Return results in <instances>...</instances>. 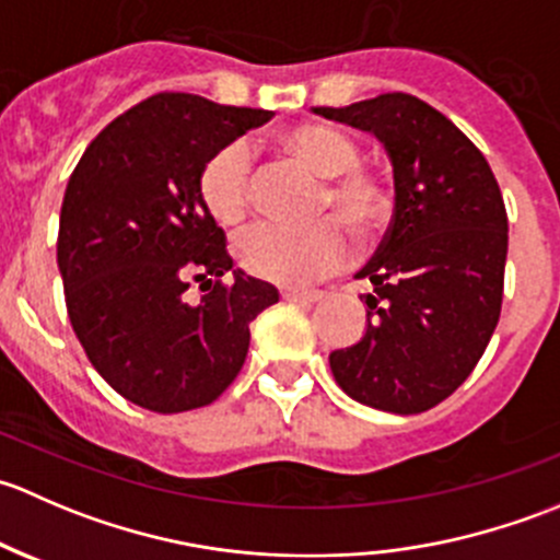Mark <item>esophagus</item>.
<instances>
[{
  "label": "esophagus",
  "instance_id": "34e87169",
  "mask_svg": "<svg viewBox=\"0 0 560 560\" xmlns=\"http://www.w3.org/2000/svg\"><path fill=\"white\" fill-rule=\"evenodd\" d=\"M281 298H284V301H290V303H314V301H319L322 292H316V290H312V292L284 290V292H281Z\"/></svg>",
  "mask_w": 560,
  "mask_h": 560
}]
</instances>
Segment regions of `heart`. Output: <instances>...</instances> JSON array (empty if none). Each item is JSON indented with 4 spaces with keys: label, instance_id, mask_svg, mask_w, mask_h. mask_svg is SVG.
<instances>
[{
    "label": "heart",
    "instance_id": "heart-1",
    "mask_svg": "<svg viewBox=\"0 0 560 560\" xmlns=\"http://www.w3.org/2000/svg\"><path fill=\"white\" fill-rule=\"evenodd\" d=\"M284 154L325 178L322 211H336L358 235L371 233L389 211V189L380 175L360 167L352 140L325 124H295L279 135ZM252 162L244 143H228L202 165L200 200L222 228H235L252 211ZM241 268L276 284H308L341 268L352 244L338 219H322L312 228L259 224L235 246Z\"/></svg>",
    "mask_w": 560,
    "mask_h": 560
}]
</instances>
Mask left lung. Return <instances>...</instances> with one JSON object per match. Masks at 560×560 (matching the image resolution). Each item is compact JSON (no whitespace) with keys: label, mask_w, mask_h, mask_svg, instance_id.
Listing matches in <instances>:
<instances>
[{"label":"left lung","mask_w":560,"mask_h":560,"mask_svg":"<svg viewBox=\"0 0 560 560\" xmlns=\"http://www.w3.org/2000/svg\"><path fill=\"white\" fill-rule=\"evenodd\" d=\"M312 110L374 135L395 186L380 254L358 273L374 284L365 332L330 352V371L358 404L420 415L466 382L499 325L504 197L477 145L411 94Z\"/></svg>","instance_id":"obj_1"}]
</instances>
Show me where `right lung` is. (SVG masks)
I'll return each instance as SVG.
<instances>
[{"label": "right lung", "mask_w": 560, "mask_h": 560, "mask_svg": "<svg viewBox=\"0 0 560 560\" xmlns=\"http://www.w3.org/2000/svg\"><path fill=\"white\" fill-rule=\"evenodd\" d=\"M268 118L156 94L113 118L67 180L56 262L72 330L107 385L143 409L217 400L244 365L248 325L279 301L273 284L233 270L197 189L208 156ZM191 280L197 304L185 301Z\"/></svg>", "instance_id": "add662e5"}]
</instances>
